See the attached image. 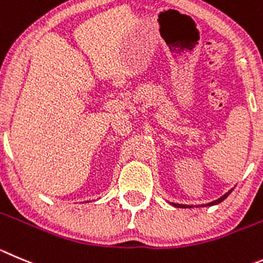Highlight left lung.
<instances>
[{"instance_id":"left-lung-1","label":"left lung","mask_w":263,"mask_h":263,"mask_svg":"<svg viewBox=\"0 0 263 263\" xmlns=\"http://www.w3.org/2000/svg\"><path fill=\"white\" fill-rule=\"evenodd\" d=\"M230 193H231V191H230V192H228V193H226V195H223L222 197L219 198V200L214 201V202H210V203H208V205H209V206H212V205H217V203L222 202V201L224 200V198L227 197V196L230 195ZM173 205H174V206H176V208H192V206H185V205H180V203H173ZM203 206H206V205H203Z\"/></svg>"}]
</instances>
